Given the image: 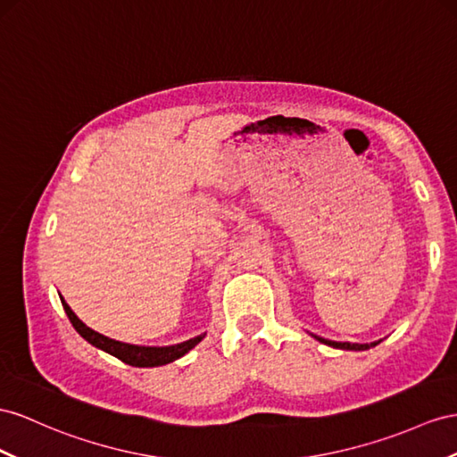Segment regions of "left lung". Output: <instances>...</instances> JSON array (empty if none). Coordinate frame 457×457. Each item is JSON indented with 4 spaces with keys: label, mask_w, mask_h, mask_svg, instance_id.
I'll return each instance as SVG.
<instances>
[{
    "label": "left lung",
    "mask_w": 457,
    "mask_h": 457,
    "mask_svg": "<svg viewBox=\"0 0 457 457\" xmlns=\"http://www.w3.org/2000/svg\"><path fill=\"white\" fill-rule=\"evenodd\" d=\"M314 340H319L320 344H324V345H330V347H336V349H347V351H367V349H370V347H374V345H378L380 344V340L378 342H370V344H349V342H334V340H324V337H320V336H314V334H311Z\"/></svg>",
    "instance_id": "1"
}]
</instances>
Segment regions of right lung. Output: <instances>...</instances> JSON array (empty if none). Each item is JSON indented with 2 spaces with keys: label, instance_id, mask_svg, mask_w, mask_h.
I'll return each instance as SVG.
<instances>
[{
  "label": "right lung",
  "instance_id": "right-lung-1",
  "mask_svg": "<svg viewBox=\"0 0 457 457\" xmlns=\"http://www.w3.org/2000/svg\"><path fill=\"white\" fill-rule=\"evenodd\" d=\"M60 299H62V305H63V309L67 312L69 320H71V324H73V328L80 336H83L88 344H92V345L102 349V351H106V353L117 357V359L127 362V365H131V367H143V369H146V367L168 365V362H173L175 359H179L185 353H189V351L196 344H201L203 337L206 336V332H204L201 336L191 337V340H187V342L175 344V345H162V347H158V345H135V344L117 342V340H112V337H108V336H104V334H100L96 330L88 328V326L83 320H80L77 314L71 311V307L67 305L65 299L62 295H60Z\"/></svg>",
  "mask_w": 457,
  "mask_h": 457
}]
</instances>
